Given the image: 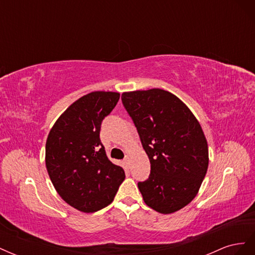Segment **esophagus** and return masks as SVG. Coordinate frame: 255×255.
<instances>
[{
  "label": "esophagus",
  "instance_id": "34e87169",
  "mask_svg": "<svg viewBox=\"0 0 255 255\" xmlns=\"http://www.w3.org/2000/svg\"><path fill=\"white\" fill-rule=\"evenodd\" d=\"M123 163H125V165L127 167H129V165H130V158H129V156H126L125 159H123Z\"/></svg>",
  "mask_w": 255,
  "mask_h": 255
}]
</instances>
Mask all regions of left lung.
I'll return each instance as SVG.
<instances>
[{
  "instance_id": "obj_1",
  "label": "left lung",
  "mask_w": 255,
  "mask_h": 255,
  "mask_svg": "<svg viewBox=\"0 0 255 255\" xmlns=\"http://www.w3.org/2000/svg\"><path fill=\"white\" fill-rule=\"evenodd\" d=\"M121 100L150 159L149 179L138 182L144 203L160 214L181 210L197 196L207 171L201 126L179 98L163 89L123 92Z\"/></svg>"
}]
</instances>
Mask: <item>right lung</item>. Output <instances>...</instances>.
<instances>
[{
	"mask_svg": "<svg viewBox=\"0 0 255 255\" xmlns=\"http://www.w3.org/2000/svg\"><path fill=\"white\" fill-rule=\"evenodd\" d=\"M119 98L112 91L80 98L57 119L45 143V166L54 187L64 201L84 213L111 204L126 179L100 139L101 123Z\"/></svg>",
	"mask_w": 255,
	"mask_h": 255,
	"instance_id": "add662e5",
	"label": "right lung"
}]
</instances>
